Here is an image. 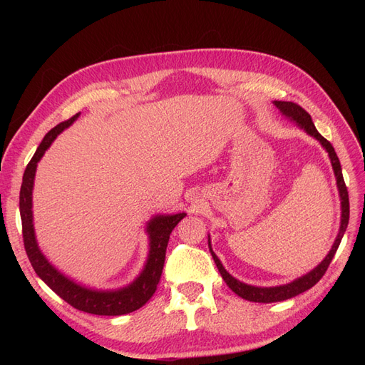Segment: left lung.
I'll list each match as a JSON object with an SVG mask.
<instances>
[{
  "label": "left lung",
  "mask_w": 365,
  "mask_h": 365,
  "mask_svg": "<svg viewBox=\"0 0 365 365\" xmlns=\"http://www.w3.org/2000/svg\"><path fill=\"white\" fill-rule=\"evenodd\" d=\"M275 105V108L279 109L283 117H286L288 120H291L292 123H295L298 128L303 129L307 135L314 137L315 140L319 141V145L324 148V150L329 153L330 163H332V169L335 173V180H336V187H338V193H339V201H341V222H339V230L338 235L335 237V242L332 248L327 252V256L319 262L314 269L309 271L307 274L302 275L289 283L286 284H280V286H252V284H247L244 282L237 280L236 277H233L225 268L222 262L219 260V257L215 254L213 248H212V242H210V236H208V248L210 252H212V257L216 263V267L222 275L224 282L228 284V288L233 291L235 294H237L239 297L245 298L248 302H254V303H275V302H283L288 300V298H292L298 294H302L307 289H311L314 284H317L319 282V279L323 277L324 272L327 271L330 262H332L335 252L341 244V239L346 233V228L349 224V215H350V208H349V193H347V187L344 182V178H342V170H341V164L339 160L336 157V152L334 149V146L319 134L317 130L314 121L311 118L304 109L302 106H298L297 103L292 102H282V101H274L272 102Z\"/></svg>",
  "instance_id": "obj_1"
}]
</instances>
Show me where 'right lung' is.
<instances>
[{
    "instance_id": "1",
    "label": "right lung",
    "mask_w": 365,
    "mask_h": 365,
    "mask_svg": "<svg viewBox=\"0 0 365 365\" xmlns=\"http://www.w3.org/2000/svg\"><path fill=\"white\" fill-rule=\"evenodd\" d=\"M81 113L76 114L67 121H62L54 126L48 134L43 137L35 155L27 164V169L23 176V185L19 192V213L21 222H23V237L24 247L31 263L33 269L39 275L42 282H46L50 289L56 292L62 300L71 304L79 311L94 314V315H125L134 312L141 306H145L149 298L157 291V284L160 282L165 248L169 244V237L172 230L178 225L180 220L185 213L176 215H155L146 222V233L149 237V252L145 267L137 275L134 282L117 289H94L74 282L68 275L61 272L50 260L43 256L39 248L35 233V224H33V185H35L36 168L43 153L51 146V143L62 130L70 128L74 121L79 118Z\"/></svg>"
}]
</instances>
